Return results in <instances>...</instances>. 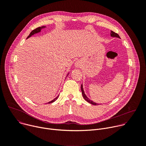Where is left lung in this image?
<instances>
[{"label":"left lung","instance_id":"left-lung-1","mask_svg":"<svg viewBox=\"0 0 146 146\" xmlns=\"http://www.w3.org/2000/svg\"><path fill=\"white\" fill-rule=\"evenodd\" d=\"M110 35H111V36H112V37H115L120 38V37L119 36V35H118L117 33H115L114 32H113V31H111V32H110ZM81 90L82 96H83V98H84V99H85L86 101H87L88 103H91V104H92V105H99V104H98V103H95L94 102H93V101H92L91 100H90V99H88V98H87V96L86 95V94H85V93H84V90H83V88H82V84H81Z\"/></svg>","mask_w":146,"mask_h":146}]
</instances>
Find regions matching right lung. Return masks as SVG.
I'll list each match as a JSON object with an SVG mask.
<instances>
[{"label": "right lung", "mask_w": 146, "mask_h": 146, "mask_svg": "<svg viewBox=\"0 0 146 146\" xmlns=\"http://www.w3.org/2000/svg\"><path fill=\"white\" fill-rule=\"evenodd\" d=\"M46 27H44V26H43V27H38V28H36L35 29H34V30H33L31 32V33L29 34V35L28 36V37H27V38H29V37H30L31 36H32V35H33L34 34H35V33H38V32H40V31H41V30L43 28H45ZM58 96H59V95L57 96V97H56L55 99H54L52 100H51V101H50V102H48L47 103H52V102H54V101H55L57 99H58Z\"/></svg>", "instance_id": "1"}]
</instances>
